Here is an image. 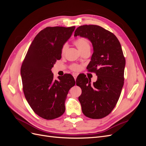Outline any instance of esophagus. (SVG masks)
Wrapping results in <instances>:
<instances>
[{
    "instance_id": "obj_1",
    "label": "esophagus",
    "mask_w": 146,
    "mask_h": 146,
    "mask_svg": "<svg viewBox=\"0 0 146 146\" xmlns=\"http://www.w3.org/2000/svg\"><path fill=\"white\" fill-rule=\"evenodd\" d=\"M73 77H74L75 80H76V78H77V74H74V75H73Z\"/></svg>"
}]
</instances>
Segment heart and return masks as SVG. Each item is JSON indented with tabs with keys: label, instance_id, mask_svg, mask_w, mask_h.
Here are the masks:
<instances>
[{
	"label": "heart",
	"instance_id": "obj_1",
	"mask_svg": "<svg viewBox=\"0 0 146 146\" xmlns=\"http://www.w3.org/2000/svg\"><path fill=\"white\" fill-rule=\"evenodd\" d=\"M74 43V44L77 47L78 50H80L81 52L86 49H88V48H90V42L85 38H78V39H76V40H75ZM67 47H68L67 44L66 43L64 44L62 47H61V54H64V52H66V49H67ZM80 66H78L76 64H73L70 66V69L72 70H78L79 69H80Z\"/></svg>",
	"mask_w": 146,
	"mask_h": 146
}]
</instances>
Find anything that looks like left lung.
<instances>
[{
    "mask_svg": "<svg viewBox=\"0 0 146 146\" xmlns=\"http://www.w3.org/2000/svg\"><path fill=\"white\" fill-rule=\"evenodd\" d=\"M88 38L93 46V54L87 66L98 76L91 85L86 76L77 79L82 89L78 100L83 113L91 119H101L112 111L120 97L124 80L125 59L121 44L113 33L96 25L78 27L74 36Z\"/></svg>",
    "mask_w": 146,
    "mask_h": 146,
    "instance_id": "obj_1",
    "label": "left lung"
}]
</instances>
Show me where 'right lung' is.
Listing matches in <instances>:
<instances>
[{"instance_id":"right-lung-1","label":"right lung","mask_w":146,"mask_h":146,"mask_svg":"<svg viewBox=\"0 0 146 146\" xmlns=\"http://www.w3.org/2000/svg\"><path fill=\"white\" fill-rule=\"evenodd\" d=\"M76 27H47L39 32L29 48L21 68L23 91L30 107L37 115L51 120L65 111V100L76 84L66 74L54 80L51 69L61 58V47Z\"/></svg>"}]
</instances>
